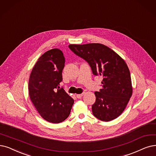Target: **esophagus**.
I'll use <instances>...</instances> for the list:
<instances>
[{
	"instance_id": "obj_1",
	"label": "esophagus",
	"mask_w": 156,
	"mask_h": 156,
	"mask_svg": "<svg viewBox=\"0 0 156 156\" xmlns=\"http://www.w3.org/2000/svg\"><path fill=\"white\" fill-rule=\"evenodd\" d=\"M84 95V93H81V94H77V95H76V97H77V98H80Z\"/></svg>"
}]
</instances>
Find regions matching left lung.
I'll return each instance as SVG.
<instances>
[{
	"mask_svg": "<svg viewBox=\"0 0 156 156\" xmlns=\"http://www.w3.org/2000/svg\"><path fill=\"white\" fill-rule=\"evenodd\" d=\"M71 51L88 62L93 73L103 77L102 88L95 91L92 113L97 118L109 122L119 116L133 94L130 73L119 55L101 43L68 45Z\"/></svg>",
	"mask_w": 156,
	"mask_h": 156,
	"instance_id": "obj_1",
	"label": "left lung"
}]
</instances>
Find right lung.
<instances>
[{
  "mask_svg": "<svg viewBox=\"0 0 156 156\" xmlns=\"http://www.w3.org/2000/svg\"><path fill=\"white\" fill-rule=\"evenodd\" d=\"M65 62L61 50H49L38 59L29 80V97L35 108L43 119L53 123L66 119L74 102L59 86Z\"/></svg>",
  "mask_w": 156,
  "mask_h": 156,
  "instance_id": "right-lung-1",
  "label": "right lung"
}]
</instances>
